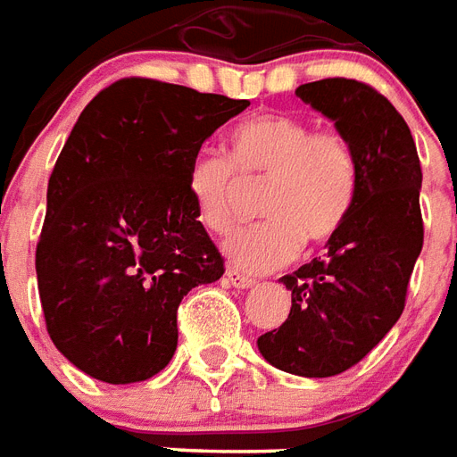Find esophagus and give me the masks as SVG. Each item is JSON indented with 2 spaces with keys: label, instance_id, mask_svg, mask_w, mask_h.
I'll list each match as a JSON object with an SVG mask.
<instances>
[{
  "label": "esophagus",
  "instance_id": "1",
  "mask_svg": "<svg viewBox=\"0 0 457 457\" xmlns=\"http://www.w3.org/2000/svg\"><path fill=\"white\" fill-rule=\"evenodd\" d=\"M225 276H228V283L229 286H232V288H252V286H256V280L252 278V276H245V273H239V271H235V269H228V273H225Z\"/></svg>",
  "mask_w": 457,
  "mask_h": 457
}]
</instances>
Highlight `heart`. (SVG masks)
<instances>
[{"label": "heart", "mask_w": 457, "mask_h": 457, "mask_svg": "<svg viewBox=\"0 0 457 457\" xmlns=\"http://www.w3.org/2000/svg\"><path fill=\"white\" fill-rule=\"evenodd\" d=\"M228 157L195 154L186 191L195 220L225 235L242 186H262L263 222L232 232L222 252L239 271H273L300 254L303 242L322 245L346 225L358 195V160L337 128H312L307 118L259 113L229 128Z\"/></svg>", "instance_id": "b5f03b06"}]
</instances>
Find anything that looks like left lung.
<instances>
[{
    "label": "left lung",
    "mask_w": 457,
    "mask_h": 457,
    "mask_svg": "<svg viewBox=\"0 0 457 457\" xmlns=\"http://www.w3.org/2000/svg\"><path fill=\"white\" fill-rule=\"evenodd\" d=\"M295 94L349 137L361 181L327 259L280 278L293 297L288 320L256 346L278 370L329 378L368 356L404 310L424 245L421 164L409 125L373 87L332 77L300 84Z\"/></svg>",
    "instance_id": "obj_1"
}]
</instances>
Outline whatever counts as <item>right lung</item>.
<instances>
[{"mask_svg": "<svg viewBox=\"0 0 457 457\" xmlns=\"http://www.w3.org/2000/svg\"><path fill=\"white\" fill-rule=\"evenodd\" d=\"M246 99L130 77L87 104L48 181L36 249L46 327L101 383L147 380L177 351L184 295L225 273L186 171Z\"/></svg>", "mask_w": 457, "mask_h": 457, "instance_id": "1", "label": "right lung"}]
</instances>
